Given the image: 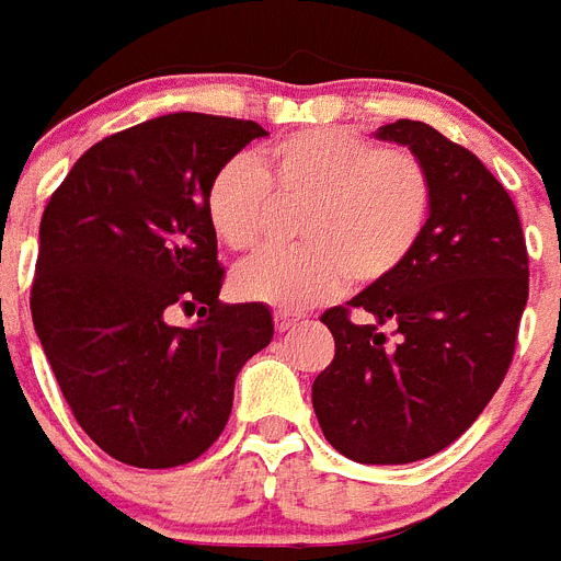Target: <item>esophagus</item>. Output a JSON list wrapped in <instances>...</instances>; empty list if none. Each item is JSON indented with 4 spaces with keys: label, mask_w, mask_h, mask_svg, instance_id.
I'll list each match as a JSON object with an SVG mask.
<instances>
[{
    "label": "esophagus",
    "mask_w": 561,
    "mask_h": 561,
    "mask_svg": "<svg viewBox=\"0 0 561 561\" xmlns=\"http://www.w3.org/2000/svg\"><path fill=\"white\" fill-rule=\"evenodd\" d=\"M299 320H302V317H299V313H294V311H276V313H273V325H276V331H290L294 325H299Z\"/></svg>",
    "instance_id": "34e87169"
}]
</instances>
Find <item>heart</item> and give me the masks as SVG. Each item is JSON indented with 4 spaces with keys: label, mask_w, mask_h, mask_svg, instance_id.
Instances as JSON below:
<instances>
[{
    "label": "heart",
    "mask_w": 561,
    "mask_h": 561,
    "mask_svg": "<svg viewBox=\"0 0 561 561\" xmlns=\"http://www.w3.org/2000/svg\"><path fill=\"white\" fill-rule=\"evenodd\" d=\"M273 198L305 204L296 239L233 273L248 302L299 311L325 302L348 276L375 285L407 265L432 216V178L409 149L377 147L352 129H302L273 140L256 163L236 154L204 190L209 230L230 250L265 241Z\"/></svg>",
    "instance_id": "obj_1"
}]
</instances>
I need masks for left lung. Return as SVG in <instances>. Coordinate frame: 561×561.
Masks as SVG:
<instances>
[{"mask_svg":"<svg viewBox=\"0 0 561 561\" xmlns=\"http://www.w3.org/2000/svg\"><path fill=\"white\" fill-rule=\"evenodd\" d=\"M430 170L432 216L407 265L322 313L334 359L313 412L359 463H412L470 430L516 354L530 259L516 204L470 149L421 121L377 131Z\"/></svg>","mask_w":561,"mask_h":561,"instance_id":"8db88e82","label":"left lung"}]
</instances>
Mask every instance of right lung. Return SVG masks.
<instances>
[{"label":"right lung","mask_w":561,"mask_h":561,"mask_svg":"<svg viewBox=\"0 0 561 561\" xmlns=\"http://www.w3.org/2000/svg\"><path fill=\"white\" fill-rule=\"evenodd\" d=\"M267 131L152 117L89 149L39 221L31 317L75 421L115 461L170 470L216 444L236 375L273 336L265 305H221L209 175ZM175 310L195 327H172Z\"/></svg>","instance_id":"1"}]
</instances>
